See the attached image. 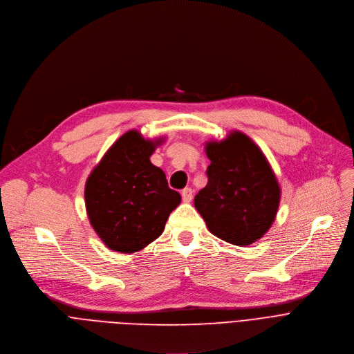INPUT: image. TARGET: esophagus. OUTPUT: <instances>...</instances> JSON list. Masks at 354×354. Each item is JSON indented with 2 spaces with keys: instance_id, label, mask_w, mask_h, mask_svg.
<instances>
[{
  "instance_id": "34e87169",
  "label": "esophagus",
  "mask_w": 354,
  "mask_h": 354,
  "mask_svg": "<svg viewBox=\"0 0 354 354\" xmlns=\"http://www.w3.org/2000/svg\"><path fill=\"white\" fill-rule=\"evenodd\" d=\"M181 196H183L184 202H191V199H192V189L191 188H184L181 191Z\"/></svg>"
}]
</instances>
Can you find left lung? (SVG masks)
Wrapping results in <instances>:
<instances>
[{"instance_id":"8db88e82","label":"left lung","mask_w":354,"mask_h":354,"mask_svg":"<svg viewBox=\"0 0 354 354\" xmlns=\"http://www.w3.org/2000/svg\"><path fill=\"white\" fill-rule=\"evenodd\" d=\"M207 184L194 199L207 230L233 245L262 239L276 219L280 185L266 156L241 131L205 144Z\"/></svg>"}]
</instances>
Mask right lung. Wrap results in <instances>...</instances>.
Here are the masks:
<instances>
[{"label":"right lung","instance_id":"right-lung-1","mask_svg":"<svg viewBox=\"0 0 354 354\" xmlns=\"http://www.w3.org/2000/svg\"><path fill=\"white\" fill-rule=\"evenodd\" d=\"M166 136L144 138L138 129L122 133L91 171L85 184L88 219L107 248L132 254L165 230L181 196L151 156Z\"/></svg>","mask_w":354,"mask_h":354}]
</instances>
